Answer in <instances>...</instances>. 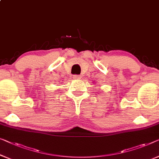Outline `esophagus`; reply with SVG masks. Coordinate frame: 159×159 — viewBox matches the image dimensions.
<instances>
[{
  "instance_id": "esophagus-1",
  "label": "esophagus",
  "mask_w": 159,
  "mask_h": 159,
  "mask_svg": "<svg viewBox=\"0 0 159 159\" xmlns=\"http://www.w3.org/2000/svg\"><path fill=\"white\" fill-rule=\"evenodd\" d=\"M73 79L75 80H80V79H81V76L79 75H73Z\"/></svg>"
}]
</instances>
